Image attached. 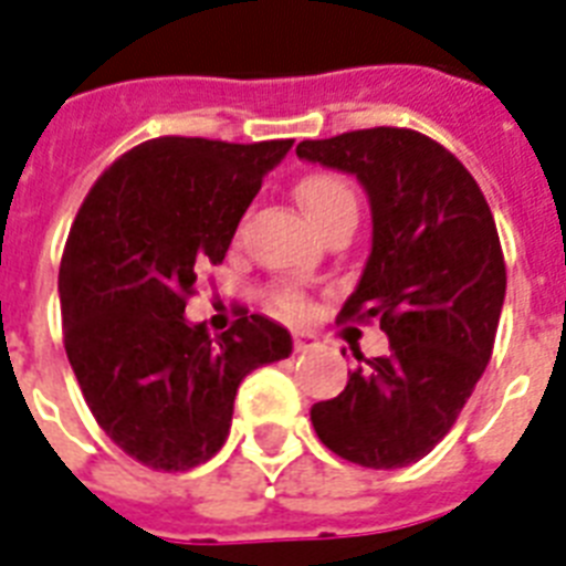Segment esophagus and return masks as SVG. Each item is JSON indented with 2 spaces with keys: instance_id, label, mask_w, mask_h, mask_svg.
Returning <instances> with one entry per match:
<instances>
[{
  "instance_id": "34e87169",
  "label": "esophagus",
  "mask_w": 566,
  "mask_h": 566,
  "mask_svg": "<svg viewBox=\"0 0 566 566\" xmlns=\"http://www.w3.org/2000/svg\"><path fill=\"white\" fill-rule=\"evenodd\" d=\"M316 346H319V343H316L314 334H307V331H296V334H293V348H296V352H311V348Z\"/></svg>"
}]
</instances>
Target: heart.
<instances>
[{"mask_svg": "<svg viewBox=\"0 0 566 566\" xmlns=\"http://www.w3.org/2000/svg\"><path fill=\"white\" fill-rule=\"evenodd\" d=\"M296 197H298V203L305 206L307 218L316 223V229L331 227L334 220L346 218V214H355L357 218L355 188L348 186L343 177H337V174H328V171L307 174V177L296 186ZM273 307L279 311V314L291 316V319L307 314L305 296H302L296 287H291V284L275 287Z\"/></svg>", "mask_w": 566, "mask_h": 566, "instance_id": "1", "label": "heart"}]
</instances>
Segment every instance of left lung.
<instances>
[{
  "label": "left lung",
  "mask_w": 566,
  "mask_h": 566,
  "mask_svg": "<svg viewBox=\"0 0 566 566\" xmlns=\"http://www.w3.org/2000/svg\"><path fill=\"white\" fill-rule=\"evenodd\" d=\"M296 156L352 174L369 197L371 252L339 316H378L389 337V355H355L346 389L311 421L355 465H410L442 442L491 360L506 298L497 227L465 165L416 130L298 142Z\"/></svg>",
  "instance_id": "8db88e82"
}]
</instances>
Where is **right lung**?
I'll return each instance as SVG.
<instances>
[{
	"label": "right lung",
	"instance_id": "obj_1",
	"mask_svg": "<svg viewBox=\"0 0 566 566\" xmlns=\"http://www.w3.org/2000/svg\"><path fill=\"white\" fill-rule=\"evenodd\" d=\"M291 145L150 139L77 211L57 279L63 346L101 430L142 465L188 471L214 457L241 380L293 352L291 331L261 314L220 337L186 319L197 273L223 261Z\"/></svg>",
	"mask_w": 566,
	"mask_h": 566
}]
</instances>
